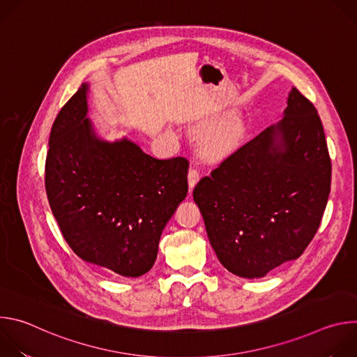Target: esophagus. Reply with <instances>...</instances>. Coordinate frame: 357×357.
Masks as SVG:
<instances>
[{
	"label": "esophagus",
	"mask_w": 357,
	"mask_h": 357,
	"mask_svg": "<svg viewBox=\"0 0 357 357\" xmlns=\"http://www.w3.org/2000/svg\"><path fill=\"white\" fill-rule=\"evenodd\" d=\"M199 182V171L195 169V168H190L189 169V174H188V183H189V189L192 190L196 183Z\"/></svg>",
	"instance_id": "esophagus-1"
}]
</instances>
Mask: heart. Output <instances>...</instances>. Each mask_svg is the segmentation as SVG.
I'll return each mask as SVG.
<instances>
[{
	"label": "heart",
	"instance_id": "1",
	"mask_svg": "<svg viewBox=\"0 0 357 357\" xmlns=\"http://www.w3.org/2000/svg\"><path fill=\"white\" fill-rule=\"evenodd\" d=\"M199 131H206L208 126H199ZM243 131V123L238 117H230L212 135V144L218 151H225L231 146Z\"/></svg>",
	"mask_w": 357,
	"mask_h": 357
}]
</instances>
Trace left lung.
I'll list each match as a JSON object with an SVG mask.
<instances>
[{
  "mask_svg": "<svg viewBox=\"0 0 357 357\" xmlns=\"http://www.w3.org/2000/svg\"><path fill=\"white\" fill-rule=\"evenodd\" d=\"M331 174L318 112L291 87L281 120L193 189L222 266L252 280L296 260L321 225Z\"/></svg>",
  "mask_w": 357,
  "mask_h": 357,
  "instance_id": "left-lung-1",
  "label": "left lung"
}]
</instances>
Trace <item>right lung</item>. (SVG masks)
Segmentation results:
<instances>
[{"label": "right lung", "mask_w": 357, "mask_h": 357, "mask_svg": "<svg viewBox=\"0 0 357 357\" xmlns=\"http://www.w3.org/2000/svg\"><path fill=\"white\" fill-rule=\"evenodd\" d=\"M89 90L79 87L50 131L47 200L83 261L137 278L154 266L162 230L186 197L189 164L157 160L127 137H101L89 119Z\"/></svg>", "instance_id": "1"}]
</instances>
